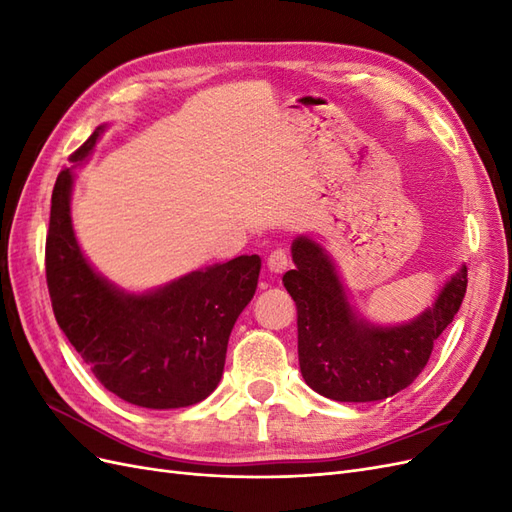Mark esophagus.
<instances>
[{
    "label": "esophagus",
    "instance_id": "esophagus-1",
    "mask_svg": "<svg viewBox=\"0 0 512 512\" xmlns=\"http://www.w3.org/2000/svg\"><path fill=\"white\" fill-rule=\"evenodd\" d=\"M288 265H290V260H288V254H286L284 250H273V252L269 254V258H267V267H269V271L275 273V275L284 273V271L288 269Z\"/></svg>",
    "mask_w": 512,
    "mask_h": 512
}]
</instances>
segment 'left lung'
Here are the masks:
<instances>
[{"instance_id": "1", "label": "left lung", "mask_w": 512, "mask_h": 512, "mask_svg": "<svg viewBox=\"0 0 512 512\" xmlns=\"http://www.w3.org/2000/svg\"><path fill=\"white\" fill-rule=\"evenodd\" d=\"M292 260L297 269L282 282L297 303L301 374L316 393L335 401H380L410 386L468 288V271L461 267L423 316L401 327H371L354 318L333 262L318 243L299 237Z\"/></svg>"}]
</instances>
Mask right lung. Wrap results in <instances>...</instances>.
<instances>
[{
  "instance_id": "right-lung-1",
  "label": "right lung",
  "mask_w": 512,
  "mask_h": 512,
  "mask_svg": "<svg viewBox=\"0 0 512 512\" xmlns=\"http://www.w3.org/2000/svg\"><path fill=\"white\" fill-rule=\"evenodd\" d=\"M102 128L76 149L83 160ZM70 168L57 175L46 232V286L68 342L104 389L130 404L194 406L218 386L232 327L252 301L260 258L239 256L162 290L123 294L87 265L70 220Z\"/></svg>"
}]
</instances>
